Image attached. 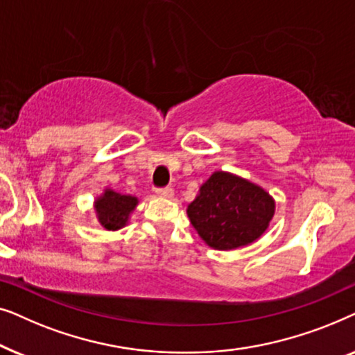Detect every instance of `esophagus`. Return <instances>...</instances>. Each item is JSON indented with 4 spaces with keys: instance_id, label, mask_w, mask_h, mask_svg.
<instances>
[{
    "instance_id": "34e87169",
    "label": "esophagus",
    "mask_w": 355,
    "mask_h": 355,
    "mask_svg": "<svg viewBox=\"0 0 355 355\" xmlns=\"http://www.w3.org/2000/svg\"><path fill=\"white\" fill-rule=\"evenodd\" d=\"M155 192H157L158 197H164V198H171L173 193H174L171 187H159Z\"/></svg>"
}]
</instances>
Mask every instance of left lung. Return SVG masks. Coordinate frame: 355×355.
<instances>
[{"label":"left lung","mask_w":355,"mask_h":355,"mask_svg":"<svg viewBox=\"0 0 355 355\" xmlns=\"http://www.w3.org/2000/svg\"><path fill=\"white\" fill-rule=\"evenodd\" d=\"M275 215V200L257 184L215 171L187 207L198 236L216 250H232L259 239Z\"/></svg>","instance_id":"obj_1"}]
</instances>
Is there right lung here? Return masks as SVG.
<instances>
[{"label": "right lung", "instance_id": "obj_1", "mask_svg": "<svg viewBox=\"0 0 355 355\" xmlns=\"http://www.w3.org/2000/svg\"><path fill=\"white\" fill-rule=\"evenodd\" d=\"M137 197L105 189L103 196L95 200V211L100 225L108 231H118L128 225L130 213L137 207Z\"/></svg>", "mask_w": 355, "mask_h": 355}]
</instances>
